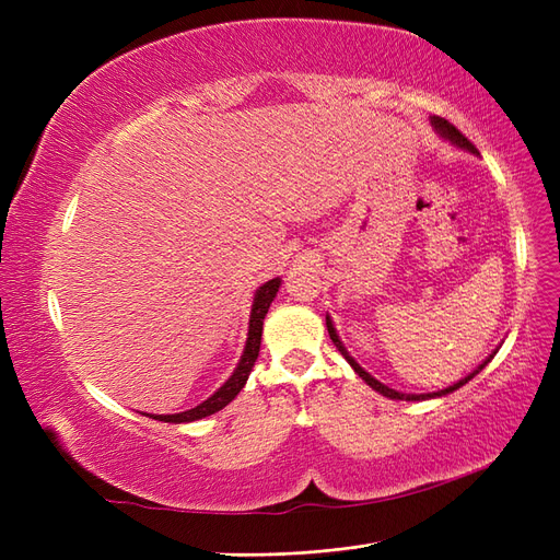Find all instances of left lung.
<instances>
[{
	"mask_svg": "<svg viewBox=\"0 0 560 560\" xmlns=\"http://www.w3.org/2000/svg\"><path fill=\"white\" fill-rule=\"evenodd\" d=\"M432 124H434V128L439 130V132H442L444 135V138H448L451 142H455V144H460V147H465V149H469V151H474V154H477V147H474L467 138H465V135L460 132V130H457L453 124H448L446 121V118H442V116H434L432 118ZM327 331H329V336H331V341H334V346L338 348V350H341V354H343V358L350 362V366L354 369V371H358V374H360V378L362 381H366V385H371V387H374L376 389V393H381V395H385V397H389V399H409V401H418V399H430V397H442V395H448V393H453V389H457V387H463L467 381H471L474 376H477L479 374V371L490 362V358H493V354H490V358L477 369V371H474V374H469L467 378H463L460 383H455V385H451V387H446V389H439V393H432V395H401V393H397V389H393V387H387V385H383V383H378L374 376H369L366 374V371L358 364V362H354L352 358H350V354H348V350L343 348V343H341V338H338V334H336V329H334V325H331V319L327 317Z\"/></svg>",
	"mask_w": 560,
	"mask_h": 560,
	"instance_id": "obj_1",
	"label": "left lung"
}]
</instances>
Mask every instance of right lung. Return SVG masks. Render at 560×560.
I'll return each instance as SVG.
<instances>
[{
  "label": "right lung",
  "instance_id": "1",
  "mask_svg": "<svg viewBox=\"0 0 560 560\" xmlns=\"http://www.w3.org/2000/svg\"><path fill=\"white\" fill-rule=\"evenodd\" d=\"M278 287H280V278L268 280L264 287H259V290H257V296H254V303H252L247 346H245V352H243V358L238 362V369L233 371V376L222 387H219L210 399H206L202 404H198L196 409L184 411V413H175V416H149L147 413V416L149 418H156V420H163V422H191V420H198V418H206V416H212L217 411H222L231 399H235V395H238L241 389H243V385L247 383V376H249L254 362H257L259 346H261L264 317H266V313L270 308V301H273L276 294H278Z\"/></svg>",
  "mask_w": 560,
  "mask_h": 560
}]
</instances>
